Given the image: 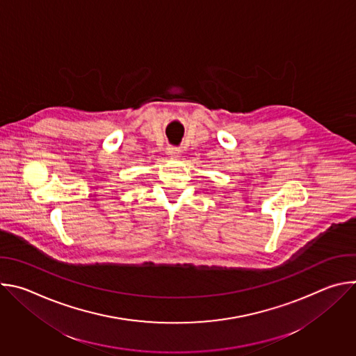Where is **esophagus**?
<instances>
[{
	"mask_svg": "<svg viewBox=\"0 0 356 356\" xmlns=\"http://www.w3.org/2000/svg\"><path fill=\"white\" fill-rule=\"evenodd\" d=\"M180 149H177V147H168V155L170 156V158H177L179 155H180Z\"/></svg>",
	"mask_w": 356,
	"mask_h": 356,
	"instance_id": "esophagus-1",
	"label": "esophagus"
}]
</instances>
